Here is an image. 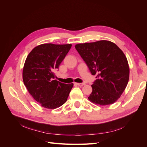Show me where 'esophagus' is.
Here are the masks:
<instances>
[{"label": "esophagus", "mask_w": 147, "mask_h": 147, "mask_svg": "<svg viewBox=\"0 0 147 147\" xmlns=\"http://www.w3.org/2000/svg\"><path fill=\"white\" fill-rule=\"evenodd\" d=\"M75 84H77L78 86H83L85 84V83H75Z\"/></svg>", "instance_id": "1"}]
</instances>
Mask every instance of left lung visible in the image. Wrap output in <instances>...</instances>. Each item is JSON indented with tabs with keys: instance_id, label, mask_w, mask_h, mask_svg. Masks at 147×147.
Listing matches in <instances>:
<instances>
[{
	"instance_id": "1",
	"label": "left lung",
	"mask_w": 147,
	"mask_h": 147,
	"mask_svg": "<svg viewBox=\"0 0 147 147\" xmlns=\"http://www.w3.org/2000/svg\"><path fill=\"white\" fill-rule=\"evenodd\" d=\"M77 51L97 79L88 99L96 104H112L121 96L129 78V67L124 53L107 40L77 44Z\"/></svg>"
}]
</instances>
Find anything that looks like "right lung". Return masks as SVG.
I'll return each instance as SVG.
<instances>
[{
	"mask_svg": "<svg viewBox=\"0 0 147 147\" xmlns=\"http://www.w3.org/2000/svg\"><path fill=\"white\" fill-rule=\"evenodd\" d=\"M71 47V44H42L35 47L26 59L23 70L24 84L30 94L43 107L56 109L67 100L74 84L55 80V72Z\"/></svg>",
	"mask_w": 147,
	"mask_h": 147,
	"instance_id": "add662e5",
	"label": "right lung"
}]
</instances>
